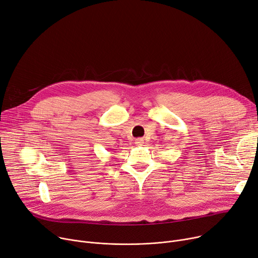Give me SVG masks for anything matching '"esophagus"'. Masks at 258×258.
I'll use <instances>...</instances> for the list:
<instances>
[{"instance_id":"obj_1","label":"esophagus","mask_w":258,"mask_h":258,"mask_svg":"<svg viewBox=\"0 0 258 258\" xmlns=\"http://www.w3.org/2000/svg\"><path fill=\"white\" fill-rule=\"evenodd\" d=\"M143 143H144L143 138H137V139L135 140V144L138 145V146H141Z\"/></svg>"}]
</instances>
